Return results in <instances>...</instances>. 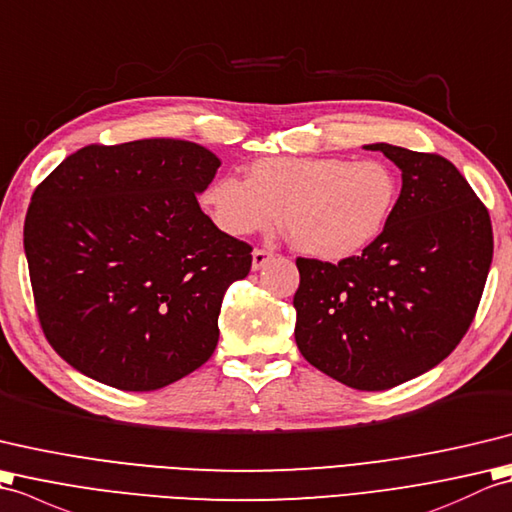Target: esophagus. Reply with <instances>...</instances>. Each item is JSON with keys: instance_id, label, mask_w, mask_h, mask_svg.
<instances>
[{"instance_id": "obj_1", "label": "esophagus", "mask_w": 512, "mask_h": 512, "mask_svg": "<svg viewBox=\"0 0 512 512\" xmlns=\"http://www.w3.org/2000/svg\"><path fill=\"white\" fill-rule=\"evenodd\" d=\"M271 256H274V252H269V249H254V252H252V269L254 271L263 269Z\"/></svg>"}]
</instances>
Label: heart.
<instances>
[{
	"instance_id": "obj_1",
	"label": "heart",
	"mask_w": 512,
	"mask_h": 512,
	"mask_svg": "<svg viewBox=\"0 0 512 512\" xmlns=\"http://www.w3.org/2000/svg\"><path fill=\"white\" fill-rule=\"evenodd\" d=\"M399 175L379 157H265L245 181L214 177L199 203L227 236L267 232L278 221L300 254L326 263L359 256L388 230Z\"/></svg>"
}]
</instances>
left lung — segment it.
Wrapping results in <instances>:
<instances>
[{"instance_id":"left-lung-1","label":"left lung","mask_w":512,"mask_h":512,"mask_svg":"<svg viewBox=\"0 0 512 512\" xmlns=\"http://www.w3.org/2000/svg\"><path fill=\"white\" fill-rule=\"evenodd\" d=\"M363 149L399 166V203L361 256L295 260V344L328 377L379 392L438 366L460 344L491 269L493 230L445 157L385 142Z\"/></svg>"}]
</instances>
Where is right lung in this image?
<instances>
[{"label": "right lung", "mask_w": 512, "mask_h": 512, "mask_svg": "<svg viewBox=\"0 0 512 512\" xmlns=\"http://www.w3.org/2000/svg\"><path fill=\"white\" fill-rule=\"evenodd\" d=\"M219 166L188 140L92 144L34 190L24 225L34 304L74 370L151 392L212 357L223 293L252 267V247L199 208Z\"/></svg>", "instance_id": "right-lung-1"}]
</instances>
